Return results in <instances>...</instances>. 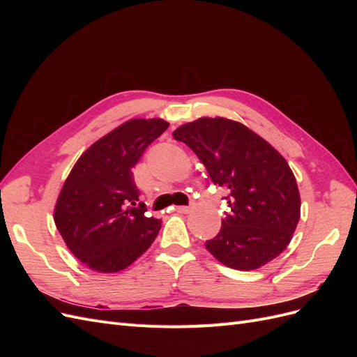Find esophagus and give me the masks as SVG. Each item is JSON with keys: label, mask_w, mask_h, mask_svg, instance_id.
Masks as SVG:
<instances>
[{"label": "esophagus", "mask_w": 357, "mask_h": 357, "mask_svg": "<svg viewBox=\"0 0 357 357\" xmlns=\"http://www.w3.org/2000/svg\"><path fill=\"white\" fill-rule=\"evenodd\" d=\"M176 211L183 213V214H189L192 211V207H183V205H178V207H176Z\"/></svg>", "instance_id": "1"}]
</instances>
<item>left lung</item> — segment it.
<instances>
[{
  "label": "left lung",
  "mask_w": 357,
  "mask_h": 357,
  "mask_svg": "<svg viewBox=\"0 0 357 357\" xmlns=\"http://www.w3.org/2000/svg\"><path fill=\"white\" fill-rule=\"evenodd\" d=\"M172 137L195 152L214 185L228 190L231 211L205 248L238 271H253L283 253L301 218L296 178L286 159L261 135L226 117H199Z\"/></svg>",
  "instance_id": "left-lung-1"
}]
</instances>
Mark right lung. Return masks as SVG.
<instances>
[{
    "mask_svg": "<svg viewBox=\"0 0 357 357\" xmlns=\"http://www.w3.org/2000/svg\"><path fill=\"white\" fill-rule=\"evenodd\" d=\"M169 123L131 119L101 137L77 159L59 192L53 220L70 252L95 273L128 268L152 245L160 220L137 205L132 168Z\"/></svg>",
    "mask_w": 357,
    "mask_h": 357,
    "instance_id": "right-lung-1",
    "label": "right lung"
}]
</instances>
